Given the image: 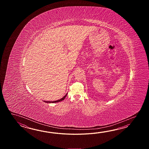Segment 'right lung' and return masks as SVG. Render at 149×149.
Returning <instances> with one entry per match:
<instances>
[{"label":"right lung","instance_id":"add662e5","mask_svg":"<svg viewBox=\"0 0 149 149\" xmlns=\"http://www.w3.org/2000/svg\"><path fill=\"white\" fill-rule=\"evenodd\" d=\"M67 94L66 95H65L63 97H62V98H61L60 100H57V101H44L45 102H46V103H56V102H58L62 101H63V100H64V98L66 97V96H67Z\"/></svg>","mask_w":149,"mask_h":149}]
</instances>
